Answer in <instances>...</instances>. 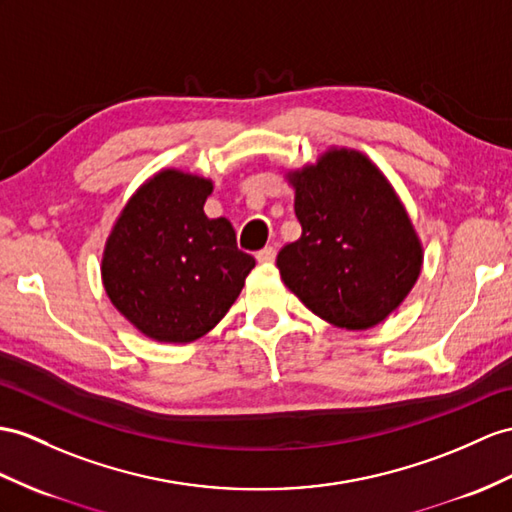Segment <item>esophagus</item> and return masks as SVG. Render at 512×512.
Wrapping results in <instances>:
<instances>
[{
	"label": "esophagus",
	"mask_w": 512,
	"mask_h": 512,
	"mask_svg": "<svg viewBox=\"0 0 512 512\" xmlns=\"http://www.w3.org/2000/svg\"><path fill=\"white\" fill-rule=\"evenodd\" d=\"M256 258H258V263H273V258H276V247H271V245L263 247L256 254Z\"/></svg>",
	"instance_id": "34e87169"
}]
</instances>
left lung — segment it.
<instances>
[{
  "mask_svg": "<svg viewBox=\"0 0 512 512\" xmlns=\"http://www.w3.org/2000/svg\"><path fill=\"white\" fill-rule=\"evenodd\" d=\"M291 182L302 236L278 252L284 284L334 326H378L404 302L423 263L393 186L352 149H332Z\"/></svg>",
  "mask_w": 512,
  "mask_h": 512,
  "instance_id": "1",
  "label": "left lung"
}]
</instances>
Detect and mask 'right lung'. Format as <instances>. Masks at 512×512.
Here are the masks:
<instances>
[{"label":"right lung","mask_w":512,"mask_h":512,"mask_svg":"<svg viewBox=\"0 0 512 512\" xmlns=\"http://www.w3.org/2000/svg\"><path fill=\"white\" fill-rule=\"evenodd\" d=\"M210 191V180L160 171L132 195L108 236L104 289L154 341L189 343L213 330L256 265L236 247L226 217H206Z\"/></svg>","instance_id":"obj_1"}]
</instances>
